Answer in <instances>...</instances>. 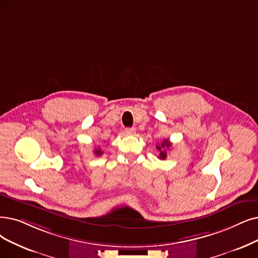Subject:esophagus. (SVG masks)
<instances>
[{
	"instance_id": "34e87169",
	"label": "esophagus",
	"mask_w": 258,
	"mask_h": 258,
	"mask_svg": "<svg viewBox=\"0 0 258 258\" xmlns=\"http://www.w3.org/2000/svg\"><path fill=\"white\" fill-rule=\"evenodd\" d=\"M125 132L127 136H135L136 135V129L135 128H126Z\"/></svg>"
}]
</instances>
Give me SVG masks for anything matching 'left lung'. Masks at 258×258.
<instances>
[{
	"instance_id": "1",
	"label": "left lung",
	"mask_w": 258,
	"mask_h": 258,
	"mask_svg": "<svg viewBox=\"0 0 258 258\" xmlns=\"http://www.w3.org/2000/svg\"><path fill=\"white\" fill-rule=\"evenodd\" d=\"M171 146V143L166 139V140H164L163 142H161L160 144H158L157 145V149L159 150V152H160V154H159V159L160 160H165L167 158V151H166V149L167 148H169Z\"/></svg>"
}]
</instances>
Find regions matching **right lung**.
Instances as JSON below:
<instances>
[{"mask_svg": "<svg viewBox=\"0 0 258 258\" xmlns=\"http://www.w3.org/2000/svg\"><path fill=\"white\" fill-rule=\"evenodd\" d=\"M94 154H95V156L99 157V156H101V154H102V151L99 148H97V149L94 150Z\"/></svg>", "mask_w": 258, "mask_h": 258, "instance_id": "add662e5", "label": "right lung"}]
</instances>
